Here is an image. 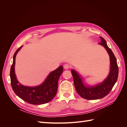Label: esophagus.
<instances>
[{"label":"esophagus","mask_w":127,"mask_h":127,"mask_svg":"<svg viewBox=\"0 0 127 127\" xmlns=\"http://www.w3.org/2000/svg\"><path fill=\"white\" fill-rule=\"evenodd\" d=\"M64 69H68V68H70V65L68 64H64Z\"/></svg>","instance_id":"1"}]
</instances>
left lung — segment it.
I'll return each instance as SVG.
<instances>
[{
	"label": "left lung",
	"instance_id": "obj_1",
	"mask_svg": "<svg viewBox=\"0 0 127 127\" xmlns=\"http://www.w3.org/2000/svg\"><path fill=\"white\" fill-rule=\"evenodd\" d=\"M100 42L99 44L102 45L106 50L110 56V72L105 80L95 86L86 85L77 72L74 69L71 70L76 91L81 97L86 99H101L108 95L117 81L119 75V68L116 57L112 50L108 46L106 41L102 37H100Z\"/></svg>",
	"mask_w": 127,
	"mask_h": 127
}]
</instances>
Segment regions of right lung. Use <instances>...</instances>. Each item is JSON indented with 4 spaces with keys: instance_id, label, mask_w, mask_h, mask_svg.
Masks as SVG:
<instances>
[{
    "instance_id": "1",
    "label": "right lung",
    "mask_w": 127,
    "mask_h": 127,
    "mask_svg": "<svg viewBox=\"0 0 127 127\" xmlns=\"http://www.w3.org/2000/svg\"><path fill=\"white\" fill-rule=\"evenodd\" d=\"M22 46L16 50L13 57V63L10 69L11 85L15 94L25 102L40 105L49 102L57 93L58 80L63 72V66L50 72L40 85L36 86H27L19 83L15 71L16 56Z\"/></svg>"
}]
</instances>
